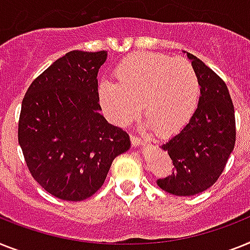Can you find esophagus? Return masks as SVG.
I'll return each instance as SVG.
<instances>
[{
    "instance_id": "1",
    "label": "esophagus",
    "mask_w": 250,
    "mask_h": 250,
    "mask_svg": "<svg viewBox=\"0 0 250 250\" xmlns=\"http://www.w3.org/2000/svg\"><path fill=\"white\" fill-rule=\"evenodd\" d=\"M130 139H131V144H133V146H135V147H139V146H143V142H142V140H140L139 138H137V137H134V135H131V137H130Z\"/></svg>"
}]
</instances>
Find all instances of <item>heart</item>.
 <instances>
[{
    "mask_svg": "<svg viewBox=\"0 0 250 250\" xmlns=\"http://www.w3.org/2000/svg\"><path fill=\"white\" fill-rule=\"evenodd\" d=\"M117 83L98 86L101 104L117 125H127L139 112L144 126L160 137H171L187 126L201 98V83L185 60L162 53L137 52L115 67Z\"/></svg>",
    "mask_w": 250,
    "mask_h": 250,
    "instance_id": "heart-1",
    "label": "heart"
}]
</instances>
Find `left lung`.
Segmentation results:
<instances>
[{
    "label": "left lung",
    "mask_w": 250,
    "mask_h": 250,
    "mask_svg": "<svg viewBox=\"0 0 250 250\" xmlns=\"http://www.w3.org/2000/svg\"><path fill=\"white\" fill-rule=\"evenodd\" d=\"M201 83V98L194 116L184 129L161 148L174 164L170 176L157 184L167 193L190 197L217 181L235 146V112L224 80L206 63L187 52Z\"/></svg>",
    "instance_id": "1"
}]
</instances>
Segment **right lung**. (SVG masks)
Wrapping results in <instances>:
<instances>
[{"label":"right lung","mask_w":250,"mask_h":250,"mask_svg":"<svg viewBox=\"0 0 250 250\" xmlns=\"http://www.w3.org/2000/svg\"><path fill=\"white\" fill-rule=\"evenodd\" d=\"M107 51H71L37 78L21 103L19 144L34 180L53 197L79 202L103 185L130 149L123 129L101 115L97 74Z\"/></svg>","instance_id":"1"}]
</instances>
